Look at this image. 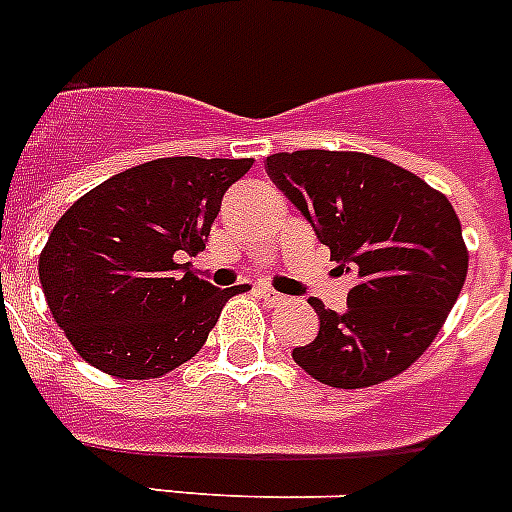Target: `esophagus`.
<instances>
[{"label": "esophagus", "instance_id": "esophagus-1", "mask_svg": "<svg viewBox=\"0 0 512 512\" xmlns=\"http://www.w3.org/2000/svg\"><path fill=\"white\" fill-rule=\"evenodd\" d=\"M259 295H261V300H264V303L269 305V308H277V305H282L287 300L285 295H279V292L269 290V287H261Z\"/></svg>", "mask_w": 512, "mask_h": 512}]
</instances>
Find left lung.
I'll return each mask as SVG.
<instances>
[{
    "instance_id": "left-lung-1",
    "label": "left lung",
    "mask_w": 512,
    "mask_h": 512,
    "mask_svg": "<svg viewBox=\"0 0 512 512\" xmlns=\"http://www.w3.org/2000/svg\"><path fill=\"white\" fill-rule=\"evenodd\" d=\"M264 168L331 248L336 269L357 277L342 313L310 298L318 336L292 349V360L334 388L399 375L438 336L469 272L451 202L362 152H277Z\"/></svg>"
}]
</instances>
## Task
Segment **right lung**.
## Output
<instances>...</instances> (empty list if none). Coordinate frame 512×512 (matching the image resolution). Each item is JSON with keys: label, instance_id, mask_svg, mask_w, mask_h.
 <instances>
[{"label": "right lung", "instance_id": "add662e5", "mask_svg": "<svg viewBox=\"0 0 512 512\" xmlns=\"http://www.w3.org/2000/svg\"><path fill=\"white\" fill-rule=\"evenodd\" d=\"M251 165V157H160L108 178L64 212L38 277L82 360L144 381L202 349L243 285L220 290L178 259L202 251L222 196Z\"/></svg>", "mask_w": 512, "mask_h": 512}]
</instances>
